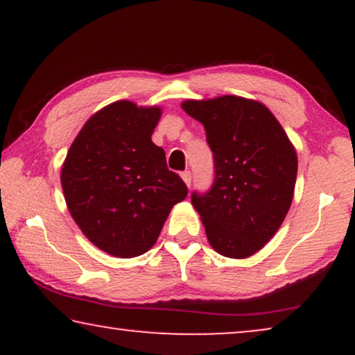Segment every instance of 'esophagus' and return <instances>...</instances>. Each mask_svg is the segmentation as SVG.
Returning <instances> with one entry per match:
<instances>
[{"label": "esophagus", "instance_id": "esophagus-1", "mask_svg": "<svg viewBox=\"0 0 355 355\" xmlns=\"http://www.w3.org/2000/svg\"><path fill=\"white\" fill-rule=\"evenodd\" d=\"M181 178H182V181L186 182V186L191 187V182H192V174H191V171H184V173L181 174Z\"/></svg>", "mask_w": 355, "mask_h": 355}]
</instances>
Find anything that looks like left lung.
<instances>
[{
    "mask_svg": "<svg viewBox=\"0 0 355 355\" xmlns=\"http://www.w3.org/2000/svg\"><path fill=\"white\" fill-rule=\"evenodd\" d=\"M182 110L203 124L215 159V182L192 193L207 239L220 255L247 259L276 234L288 215L297 153L263 103L236 95L186 100Z\"/></svg>",
    "mask_w": 355,
    "mask_h": 355,
    "instance_id": "obj_1",
    "label": "left lung"
}]
</instances>
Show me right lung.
<instances>
[{"label": "right lung", "instance_id": "1", "mask_svg": "<svg viewBox=\"0 0 355 355\" xmlns=\"http://www.w3.org/2000/svg\"><path fill=\"white\" fill-rule=\"evenodd\" d=\"M159 106L114 101L77 134L61 168L66 205L92 244L119 259L145 254L187 187L152 142Z\"/></svg>", "mask_w": 355, "mask_h": 355}]
</instances>
